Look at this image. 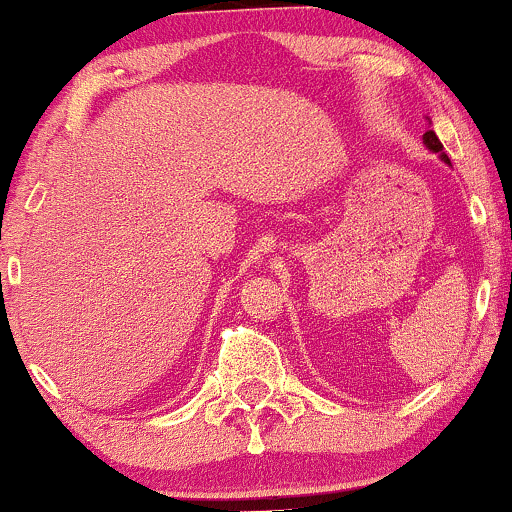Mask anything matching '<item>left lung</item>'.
<instances>
[{
  "label": "left lung",
  "mask_w": 512,
  "mask_h": 512,
  "mask_svg": "<svg viewBox=\"0 0 512 512\" xmlns=\"http://www.w3.org/2000/svg\"><path fill=\"white\" fill-rule=\"evenodd\" d=\"M429 123H432V121H429ZM422 143H424V147H427L429 152H434V155H439L441 162L451 164V159H448L446 152H443V145H441V140L436 138V133H434V131H427V133H424V135H422Z\"/></svg>",
  "instance_id": "8db88e82"
}]
</instances>
